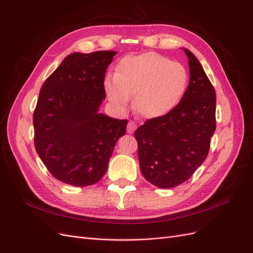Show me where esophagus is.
I'll return each instance as SVG.
<instances>
[{
	"mask_svg": "<svg viewBox=\"0 0 253 253\" xmlns=\"http://www.w3.org/2000/svg\"><path fill=\"white\" fill-rule=\"evenodd\" d=\"M136 127H137V125L135 124V122H134V121H129L128 124H127L126 131H127L128 134H133L134 131L136 129Z\"/></svg>",
	"mask_w": 253,
	"mask_h": 253,
	"instance_id": "esophagus-1",
	"label": "esophagus"
}]
</instances>
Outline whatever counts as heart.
<instances>
[{
  "instance_id": "obj_1",
  "label": "heart",
  "mask_w": 253,
  "mask_h": 253,
  "mask_svg": "<svg viewBox=\"0 0 253 253\" xmlns=\"http://www.w3.org/2000/svg\"><path fill=\"white\" fill-rule=\"evenodd\" d=\"M189 84L186 67L156 52L129 56L118 63L114 77L104 80L110 101L125 110L134 97V108L143 118L166 116L179 104Z\"/></svg>"
}]
</instances>
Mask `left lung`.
I'll list each match as a JSON object with an SVG mask.
<instances>
[{"label": "left lung", "mask_w": 253, "mask_h": 253, "mask_svg": "<svg viewBox=\"0 0 253 253\" xmlns=\"http://www.w3.org/2000/svg\"><path fill=\"white\" fill-rule=\"evenodd\" d=\"M190 81L185 96L166 116L149 119L136 129L143 177L168 189L188 180L208 155L216 127V95L202 64L190 50Z\"/></svg>", "instance_id": "1"}]
</instances>
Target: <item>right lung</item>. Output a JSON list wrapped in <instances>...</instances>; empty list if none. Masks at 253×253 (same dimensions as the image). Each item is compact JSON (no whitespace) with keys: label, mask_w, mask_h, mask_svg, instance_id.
I'll return each mask as SVG.
<instances>
[{"label":"right lung","mask_w":253,"mask_h":253,"mask_svg":"<svg viewBox=\"0 0 253 253\" xmlns=\"http://www.w3.org/2000/svg\"><path fill=\"white\" fill-rule=\"evenodd\" d=\"M116 51L68 55L41 87L34 112L35 148L53 177L76 187L105 174L127 120L99 113L104 77Z\"/></svg>","instance_id":"add662e5"}]
</instances>
